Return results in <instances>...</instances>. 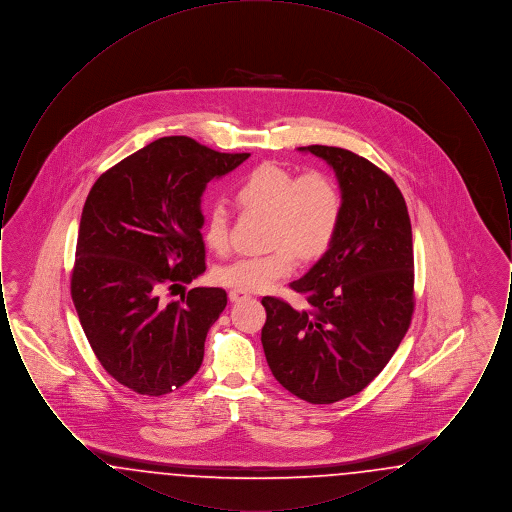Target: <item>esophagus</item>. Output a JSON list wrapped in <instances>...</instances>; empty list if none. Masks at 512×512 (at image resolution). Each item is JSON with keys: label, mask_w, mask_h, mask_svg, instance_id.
Returning <instances> with one entry per match:
<instances>
[{"label": "esophagus", "mask_w": 512, "mask_h": 512, "mask_svg": "<svg viewBox=\"0 0 512 512\" xmlns=\"http://www.w3.org/2000/svg\"><path fill=\"white\" fill-rule=\"evenodd\" d=\"M228 297H230V301H240V299H245L249 295L245 292H240V290H232V292L228 293Z\"/></svg>", "instance_id": "1"}]
</instances>
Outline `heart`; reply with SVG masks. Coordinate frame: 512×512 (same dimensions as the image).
<instances>
[{"label": "heart", "instance_id": "heart-1", "mask_svg": "<svg viewBox=\"0 0 512 512\" xmlns=\"http://www.w3.org/2000/svg\"><path fill=\"white\" fill-rule=\"evenodd\" d=\"M236 201L244 211L270 217L267 255H247L217 270L222 286L240 292H265L280 278L292 274L297 254L320 257L338 234L343 215L340 186L324 172L297 176L280 165H261L247 172L236 186ZM205 244L224 253L230 245V220L222 205H215L203 228Z\"/></svg>", "mask_w": 512, "mask_h": 512}]
</instances>
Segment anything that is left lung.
<instances>
[{
	"mask_svg": "<svg viewBox=\"0 0 512 512\" xmlns=\"http://www.w3.org/2000/svg\"><path fill=\"white\" fill-rule=\"evenodd\" d=\"M326 161L343 195L340 228L313 268L290 284L307 309L263 297L261 332L274 378L328 405L357 395L388 365L414 311L413 230L397 184L341 147H299Z\"/></svg>",
	"mask_w": 512,
	"mask_h": 512,
	"instance_id": "8db88e82",
	"label": "left lung"
}]
</instances>
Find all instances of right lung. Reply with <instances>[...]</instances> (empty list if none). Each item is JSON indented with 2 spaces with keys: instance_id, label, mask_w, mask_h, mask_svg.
<instances>
[{
  "instance_id": "1",
  "label": "right lung",
  "mask_w": 512,
  "mask_h": 512,
  "mask_svg": "<svg viewBox=\"0 0 512 512\" xmlns=\"http://www.w3.org/2000/svg\"><path fill=\"white\" fill-rule=\"evenodd\" d=\"M247 157L167 136L103 172L86 197L74 307L101 366L140 395L178 390L203 363L226 292L194 288L169 303L159 293L205 272L201 195Z\"/></svg>"
}]
</instances>
